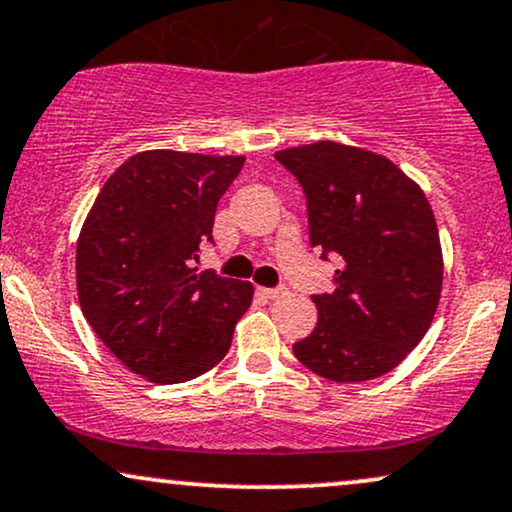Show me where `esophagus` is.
<instances>
[{
	"label": "esophagus",
	"mask_w": 512,
	"mask_h": 512,
	"mask_svg": "<svg viewBox=\"0 0 512 512\" xmlns=\"http://www.w3.org/2000/svg\"><path fill=\"white\" fill-rule=\"evenodd\" d=\"M260 295H264V298L269 300H276L286 295V288H260Z\"/></svg>",
	"instance_id": "esophagus-1"
}]
</instances>
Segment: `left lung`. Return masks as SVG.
I'll return each instance as SVG.
<instances>
[{"label":"left lung","mask_w":512,"mask_h":512,"mask_svg":"<svg viewBox=\"0 0 512 512\" xmlns=\"http://www.w3.org/2000/svg\"><path fill=\"white\" fill-rule=\"evenodd\" d=\"M305 190L310 243L338 255L336 291L312 295L315 331L293 343L307 369L336 384L391 372L439 307L443 255L424 190L391 159L319 140L274 155Z\"/></svg>","instance_id":"left-lung-1"}]
</instances>
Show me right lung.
Here are the masks:
<instances>
[{
	"label": "right lung",
	"mask_w": 512,
	"mask_h": 512,
	"mask_svg": "<svg viewBox=\"0 0 512 512\" xmlns=\"http://www.w3.org/2000/svg\"><path fill=\"white\" fill-rule=\"evenodd\" d=\"M243 162L138 152L107 178L80 229V310L104 346L152 384H181L219 365L252 303L250 281L193 267Z\"/></svg>",
	"instance_id": "right-lung-1"
}]
</instances>
